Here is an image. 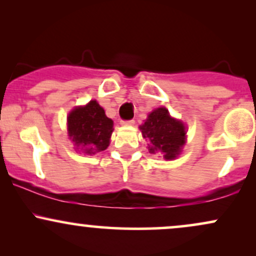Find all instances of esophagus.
I'll return each mask as SVG.
<instances>
[{"label":"esophagus","instance_id":"1","mask_svg":"<svg viewBox=\"0 0 256 256\" xmlns=\"http://www.w3.org/2000/svg\"><path fill=\"white\" fill-rule=\"evenodd\" d=\"M134 120H122V125H134Z\"/></svg>","mask_w":256,"mask_h":256}]
</instances>
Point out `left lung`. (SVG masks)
<instances>
[{"label": "left lung", "mask_w": 256, "mask_h": 256, "mask_svg": "<svg viewBox=\"0 0 256 256\" xmlns=\"http://www.w3.org/2000/svg\"><path fill=\"white\" fill-rule=\"evenodd\" d=\"M140 128L149 142V152L162 155L166 160L177 156L185 143V126L173 119L166 108L152 110Z\"/></svg>", "instance_id": "obj_1"}]
</instances>
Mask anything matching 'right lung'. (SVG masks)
<instances>
[{
  "mask_svg": "<svg viewBox=\"0 0 256 256\" xmlns=\"http://www.w3.org/2000/svg\"><path fill=\"white\" fill-rule=\"evenodd\" d=\"M67 122L70 138L84 154L95 155L110 146L113 120L106 116L104 108L96 101L74 108Z\"/></svg>",
  "mask_w": 256,
  "mask_h": 256,
  "instance_id": "add662e5",
  "label": "right lung"
}]
</instances>
